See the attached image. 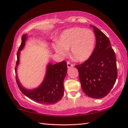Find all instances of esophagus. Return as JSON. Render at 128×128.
Masks as SVG:
<instances>
[{"instance_id":"esophagus-1","label":"esophagus","mask_w":128,"mask_h":128,"mask_svg":"<svg viewBox=\"0 0 128 128\" xmlns=\"http://www.w3.org/2000/svg\"><path fill=\"white\" fill-rule=\"evenodd\" d=\"M73 66H74V65H73L72 64L70 63V62H67V66L68 68H71V67H72Z\"/></svg>"}]
</instances>
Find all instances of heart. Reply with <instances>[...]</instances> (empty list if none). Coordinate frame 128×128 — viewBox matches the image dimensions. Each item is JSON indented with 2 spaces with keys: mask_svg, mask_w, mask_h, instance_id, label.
Returning <instances> with one entry per match:
<instances>
[{
  "mask_svg": "<svg viewBox=\"0 0 128 128\" xmlns=\"http://www.w3.org/2000/svg\"><path fill=\"white\" fill-rule=\"evenodd\" d=\"M96 44V36L89 29L72 28L64 31L60 34L59 42L54 49L57 53L66 56L71 48L72 55L76 61L84 62L92 56Z\"/></svg>",
  "mask_w": 128,
  "mask_h": 128,
  "instance_id": "1",
  "label": "heart"
}]
</instances>
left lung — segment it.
Wrapping results in <instances>:
<instances>
[{
  "instance_id": "8db88e82",
  "label": "left lung",
  "mask_w": 128,
  "mask_h": 128,
  "mask_svg": "<svg viewBox=\"0 0 128 128\" xmlns=\"http://www.w3.org/2000/svg\"><path fill=\"white\" fill-rule=\"evenodd\" d=\"M94 28L96 43L94 52L84 63L75 66L78 72L81 88L93 98L107 96L117 78L116 57L109 39L96 26Z\"/></svg>"
}]
</instances>
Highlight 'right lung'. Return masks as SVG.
<instances>
[{
	"mask_svg": "<svg viewBox=\"0 0 128 128\" xmlns=\"http://www.w3.org/2000/svg\"><path fill=\"white\" fill-rule=\"evenodd\" d=\"M27 34H23L21 38V45L17 53L15 72L16 68L19 64L20 52L22 50L25 44ZM67 72V64L66 61H62L58 63L52 65L48 64L45 78L40 85L34 90L26 89L21 85L17 75L16 80L18 86L24 94L31 100L41 104H54L62 99L64 95V79Z\"/></svg>",
	"mask_w": 128,
	"mask_h": 128,
	"instance_id": "right-lung-1",
	"label": "right lung"
}]
</instances>
